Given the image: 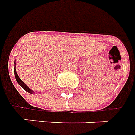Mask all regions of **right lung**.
Wrapping results in <instances>:
<instances>
[{
	"instance_id": "add662e5",
	"label": "right lung",
	"mask_w": 135,
	"mask_h": 135,
	"mask_svg": "<svg viewBox=\"0 0 135 135\" xmlns=\"http://www.w3.org/2000/svg\"><path fill=\"white\" fill-rule=\"evenodd\" d=\"M14 72H15V79H16V80H17V83H18V84H19V85H20V86H21L24 90L26 91L27 92H29V93H30V94H32V93H34V91H32V89H29V87L27 86L25 83H23L21 80V78L18 77V75H17V71H16V69H15H15H14Z\"/></svg>"
}]
</instances>
